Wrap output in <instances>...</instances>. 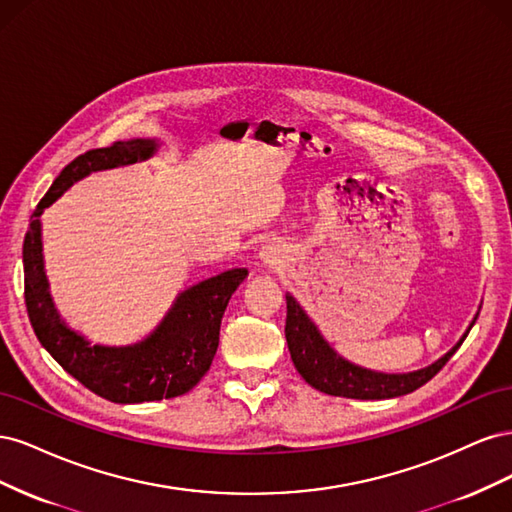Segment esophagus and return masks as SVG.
Returning <instances> with one entry per match:
<instances>
[{
  "label": "esophagus",
  "mask_w": 512,
  "mask_h": 512,
  "mask_svg": "<svg viewBox=\"0 0 512 512\" xmlns=\"http://www.w3.org/2000/svg\"><path fill=\"white\" fill-rule=\"evenodd\" d=\"M260 258H262V262H267V265H275V262L280 260V245H275V243L262 245Z\"/></svg>",
  "instance_id": "esophagus-1"
}]
</instances>
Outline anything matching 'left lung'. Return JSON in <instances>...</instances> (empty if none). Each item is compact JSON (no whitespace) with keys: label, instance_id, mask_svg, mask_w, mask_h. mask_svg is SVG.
<instances>
[{"label":"left lung","instance_id":"8db88e82","mask_svg":"<svg viewBox=\"0 0 512 512\" xmlns=\"http://www.w3.org/2000/svg\"><path fill=\"white\" fill-rule=\"evenodd\" d=\"M474 322L476 316L459 342L436 363L408 371V374H384V371L354 365L346 361L344 356H339L329 346L327 339L322 337L314 320L305 314V309L297 303V299L292 294H286V342L290 359L307 384L335 397L391 399L421 389L457 352L463 339L468 337L470 329L474 327Z\"/></svg>","mask_w":512,"mask_h":512}]
</instances>
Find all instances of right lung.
<instances>
[{
	"label": "right lung",
	"instance_id": "obj_1",
	"mask_svg": "<svg viewBox=\"0 0 512 512\" xmlns=\"http://www.w3.org/2000/svg\"><path fill=\"white\" fill-rule=\"evenodd\" d=\"M158 149L156 138H130L72 160L38 203L23 241L25 305L36 337L72 378L115 404H143L192 391L211 367L222 316L247 277V269H230L185 288L158 327L128 346L94 344L59 316L44 271L40 215L76 181L98 170L145 162Z\"/></svg>",
	"mask_w": 512,
	"mask_h": 512
}]
</instances>
